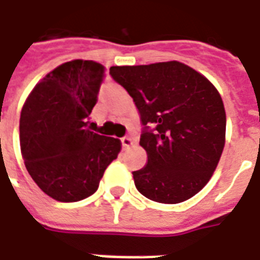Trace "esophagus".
I'll return each instance as SVG.
<instances>
[{
  "instance_id": "1",
  "label": "esophagus",
  "mask_w": 260,
  "mask_h": 260,
  "mask_svg": "<svg viewBox=\"0 0 260 260\" xmlns=\"http://www.w3.org/2000/svg\"><path fill=\"white\" fill-rule=\"evenodd\" d=\"M121 143H122V146H124V147H129V146L132 145L134 142H132V139H131L129 136H124V138L121 139Z\"/></svg>"
}]
</instances>
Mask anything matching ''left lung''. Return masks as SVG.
<instances>
[{"label":"left lung","instance_id":"8db88e82","mask_svg":"<svg viewBox=\"0 0 260 260\" xmlns=\"http://www.w3.org/2000/svg\"><path fill=\"white\" fill-rule=\"evenodd\" d=\"M110 74L135 102L147 164L132 172L140 194L178 204L199 193L224 147L226 113L216 88L180 61L113 66Z\"/></svg>","mask_w":260,"mask_h":260}]
</instances>
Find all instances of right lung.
Instances as JSON below:
<instances>
[{"mask_svg": "<svg viewBox=\"0 0 260 260\" xmlns=\"http://www.w3.org/2000/svg\"><path fill=\"white\" fill-rule=\"evenodd\" d=\"M105 67L92 60L63 63L34 86L20 114V150L37 186L56 201L95 193L121 142L88 128Z\"/></svg>", "mask_w": 260, "mask_h": 260, "instance_id": "right-lung-1", "label": "right lung"}]
</instances>
